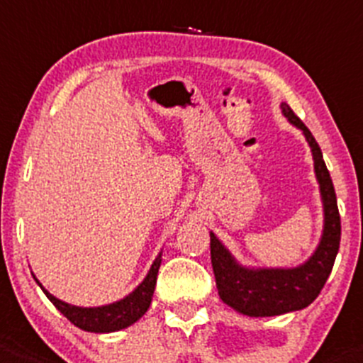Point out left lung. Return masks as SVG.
<instances>
[{
	"label": "left lung",
	"mask_w": 363,
	"mask_h": 363,
	"mask_svg": "<svg viewBox=\"0 0 363 363\" xmlns=\"http://www.w3.org/2000/svg\"><path fill=\"white\" fill-rule=\"evenodd\" d=\"M281 113L299 128L313 157V172L323 202V235L313 252L296 267H249L240 263L231 250L209 231L211 265L216 289L223 303L247 317H274L306 308L313 303L330 277L340 245V215L333 182L319 143L306 125L281 101Z\"/></svg>",
	"instance_id": "1"
}]
</instances>
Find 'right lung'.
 <instances>
[{
    "label": "right lung",
    "instance_id": "right-lung-1",
    "mask_svg": "<svg viewBox=\"0 0 363 363\" xmlns=\"http://www.w3.org/2000/svg\"><path fill=\"white\" fill-rule=\"evenodd\" d=\"M161 254L162 250L155 256L145 279L130 294H127L123 299H118L109 304H101V306H74V304L66 303V301H60L59 297H55L44 289L40 281L35 277V274H32V276L35 283L43 289V292L46 294V297L55 304L57 310L74 326L84 331H91V333H113V331H120L132 326L147 313L148 306L152 303V296H154L155 283H157Z\"/></svg>",
    "mask_w": 363,
    "mask_h": 363
}]
</instances>
